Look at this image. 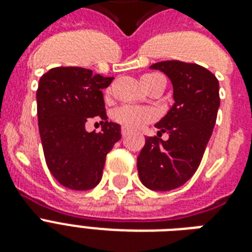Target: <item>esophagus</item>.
Segmentation results:
<instances>
[{"label": "esophagus", "instance_id": "34e87169", "mask_svg": "<svg viewBox=\"0 0 252 252\" xmlns=\"http://www.w3.org/2000/svg\"><path fill=\"white\" fill-rule=\"evenodd\" d=\"M129 132H130V130L128 129V128H126V126H123V128H122V134H123V136H126V134H129Z\"/></svg>", "mask_w": 252, "mask_h": 252}]
</instances>
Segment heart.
Returning <instances> with one entry per match:
<instances>
[{
	"label": "heart",
	"instance_id": "obj_1",
	"mask_svg": "<svg viewBox=\"0 0 252 252\" xmlns=\"http://www.w3.org/2000/svg\"><path fill=\"white\" fill-rule=\"evenodd\" d=\"M156 76H157V74H144V76L141 77L142 86H144L150 78H153V77ZM108 91H107V93H108ZM112 118H114L115 122H118L119 124H122L123 126H126V128H130V129H137V128H142V126H146L148 123L152 122L154 116L153 112L149 110H146V108L126 104V106L118 107V108L112 112Z\"/></svg>",
	"mask_w": 252,
	"mask_h": 252
}]
</instances>
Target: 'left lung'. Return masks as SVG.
<instances>
[{
    "instance_id": "8db88e82",
    "label": "left lung",
    "mask_w": 252,
    "mask_h": 252,
    "mask_svg": "<svg viewBox=\"0 0 252 252\" xmlns=\"http://www.w3.org/2000/svg\"><path fill=\"white\" fill-rule=\"evenodd\" d=\"M150 68L171 80L175 103L156 124L157 136L145 138L137 157L138 176L150 189L170 191L191 179L203 159L217 119L220 85L213 73L197 64L167 60ZM162 133L168 140H161Z\"/></svg>"
}]
</instances>
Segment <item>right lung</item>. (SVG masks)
Returning a JSON list of instances; mask_svg holds the SVG:
<instances>
[{
    "label": "right lung",
    "mask_w": 252,
    "mask_h": 252,
    "mask_svg": "<svg viewBox=\"0 0 252 252\" xmlns=\"http://www.w3.org/2000/svg\"><path fill=\"white\" fill-rule=\"evenodd\" d=\"M112 77L78 66H59L43 74L36 91L37 123L49 171L66 188L87 191L102 179L106 156L122 138L120 126L107 120L103 89ZM91 117L102 130L87 132Z\"/></svg>",
    "instance_id": "1"
}]
</instances>
